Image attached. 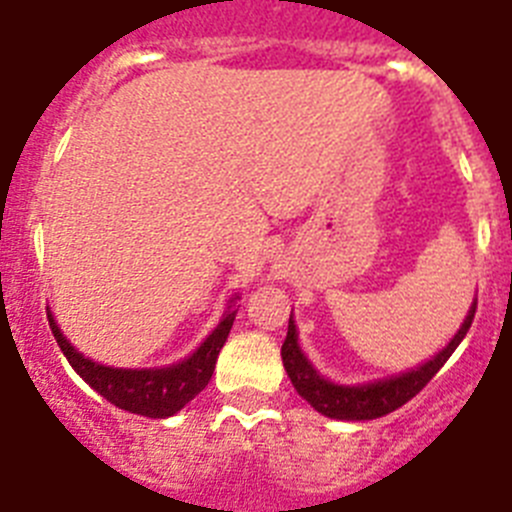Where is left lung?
I'll return each instance as SVG.
<instances>
[{"label": "left lung", "instance_id": "obj_1", "mask_svg": "<svg viewBox=\"0 0 512 512\" xmlns=\"http://www.w3.org/2000/svg\"><path fill=\"white\" fill-rule=\"evenodd\" d=\"M474 310H477V302L472 305L467 320L461 323L459 333L451 338L449 346L443 348V351H438L431 361H425L423 366L410 369V372L405 374H397V377L382 379V382H372V384H359V387L333 384L312 369V364L300 351L295 320H292V315H289L287 338H284L282 343L284 369H287L289 379H292V384H295V390L300 392V397H305L312 408L318 410V413H323L325 418H336V420L382 418V415L392 413V410L402 408L408 400H413V397L423 390L425 384L436 377L438 369L449 361V356L454 354L456 346H459V343L464 341V336H467V330L472 328Z\"/></svg>", "mask_w": 512, "mask_h": 512}]
</instances>
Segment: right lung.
Segmentation results:
<instances>
[{
  "instance_id": "1",
  "label": "right lung",
  "mask_w": 512,
  "mask_h": 512,
  "mask_svg": "<svg viewBox=\"0 0 512 512\" xmlns=\"http://www.w3.org/2000/svg\"><path fill=\"white\" fill-rule=\"evenodd\" d=\"M233 300H230V307L225 310L220 325L205 338V343L192 356H187L179 364L164 366V369H112V366L97 364V361L81 356L66 341L53 315H48V323H51L53 336H56V343L61 346L63 356L74 366V372L92 390H97L104 400H110L120 410H128V413L135 415L169 418V415L179 413L189 400L200 395L212 379L217 354H220V348L228 341L235 312H238L233 307Z\"/></svg>"
}]
</instances>
